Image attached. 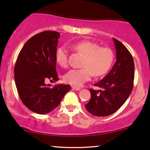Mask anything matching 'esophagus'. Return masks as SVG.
Segmentation results:
<instances>
[{
	"mask_svg": "<svg viewBox=\"0 0 150 150\" xmlns=\"http://www.w3.org/2000/svg\"><path fill=\"white\" fill-rule=\"evenodd\" d=\"M72 88L74 89V90H75V91H80L81 90V88H79V87H76V86H72Z\"/></svg>",
	"mask_w": 150,
	"mask_h": 150,
	"instance_id": "obj_1",
	"label": "esophagus"
}]
</instances>
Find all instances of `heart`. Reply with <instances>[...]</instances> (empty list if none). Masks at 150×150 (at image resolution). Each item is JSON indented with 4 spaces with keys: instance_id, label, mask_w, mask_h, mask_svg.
<instances>
[{
    "instance_id": "obj_1",
    "label": "heart",
    "mask_w": 150,
    "mask_h": 150,
    "mask_svg": "<svg viewBox=\"0 0 150 150\" xmlns=\"http://www.w3.org/2000/svg\"><path fill=\"white\" fill-rule=\"evenodd\" d=\"M74 51L84 56L81 69H72L64 76L65 82L79 86L89 81L93 75L100 77L109 71L113 61V52L107 47H100L98 43L84 40L71 45ZM56 62L62 67L68 66V51L65 47L57 49Z\"/></svg>"
}]
</instances>
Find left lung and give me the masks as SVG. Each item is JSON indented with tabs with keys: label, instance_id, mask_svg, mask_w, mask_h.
<instances>
[{
	"label": "left lung",
	"instance_id": "left-lung-1",
	"mask_svg": "<svg viewBox=\"0 0 150 150\" xmlns=\"http://www.w3.org/2000/svg\"><path fill=\"white\" fill-rule=\"evenodd\" d=\"M116 52V62L106 76L91 88V99L85 107L96 116H107L115 113L125 102L134 86V63L127 48L113 38Z\"/></svg>",
	"mask_w": 150,
	"mask_h": 150
}]
</instances>
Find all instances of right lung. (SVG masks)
I'll list each match as a JSON object with an SVG mask.
<instances>
[{"mask_svg": "<svg viewBox=\"0 0 150 150\" xmlns=\"http://www.w3.org/2000/svg\"><path fill=\"white\" fill-rule=\"evenodd\" d=\"M60 33L44 31L25 43L14 66V80L18 96L30 111L39 114L50 112L71 89L63 84L50 87L46 79L58 81L55 54Z\"/></svg>", "mask_w": 150, "mask_h": 150, "instance_id": "obj_1", "label": "right lung"}]
</instances>
